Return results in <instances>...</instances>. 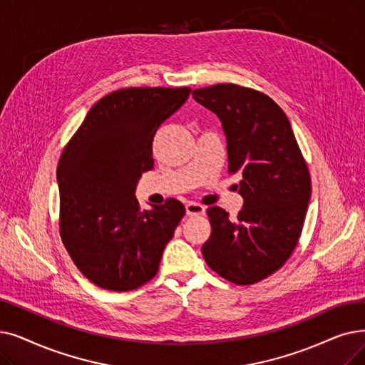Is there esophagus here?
<instances>
[{
  "label": "esophagus",
  "instance_id": "obj_1",
  "mask_svg": "<svg viewBox=\"0 0 365 365\" xmlns=\"http://www.w3.org/2000/svg\"><path fill=\"white\" fill-rule=\"evenodd\" d=\"M205 207L198 202H187L186 204V215L187 216H195V215H204Z\"/></svg>",
  "mask_w": 365,
  "mask_h": 365
}]
</instances>
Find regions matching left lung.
<instances>
[{
    "mask_svg": "<svg viewBox=\"0 0 365 365\" xmlns=\"http://www.w3.org/2000/svg\"><path fill=\"white\" fill-rule=\"evenodd\" d=\"M192 97L219 118L228 171L242 176L237 187L243 197L235 219L217 205L207 209L212 234L202 257L232 283L259 282L279 270L298 243L312 195L307 165L287 115L262 92L219 83L195 89Z\"/></svg>",
    "mask_w": 365,
    "mask_h": 365,
    "instance_id": "8db88e82",
    "label": "left lung"
}]
</instances>
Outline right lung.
<instances>
[{"mask_svg": "<svg viewBox=\"0 0 365 365\" xmlns=\"http://www.w3.org/2000/svg\"><path fill=\"white\" fill-rule=\"evenodd\" d=\"M191 88H126L95 103L58 164L61 239L92 283L131 291L158 272L185 215L170 198L141 212L135 187L153 168L152 140Z\"/></svg>", "mask_w": 365, "mask_h": 365, "instance_id": "1", "label": "right lung"}]
</instances>
